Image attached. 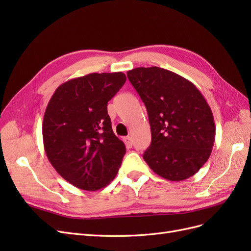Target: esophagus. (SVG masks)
<instances>
[{"label": "esophagus", "mask_w": 251, "mask_h": 251, "mask_svg": "<svg viewBox=\"0 0 251 251\" xmlns=\"http://www.w3.org/2000/svg\"><path fill=\"white\" fill-rule=\"evenodd\" d=\"M124 141H125L126 147H128V148H132L133 147V139H132L131 136H127V137H125Z\"/></svg>", "instance_id": "esophagus-1"}]
</instances>
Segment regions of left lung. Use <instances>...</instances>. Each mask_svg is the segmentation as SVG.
I'll return each instance as SVG.
<instances>
[{
	"mask_svg": "<svg viewBox=\"0 0 251 251\" xmlns=\"http://www.w3.org/2000/svg\"><path fill=\"white\" fill-rule=\"evenodd\" d=\"M126 75L149 115L151 142L144 161L171 181L194 176L215 142L216 126L207 101L192 81L162 68H135Z\"/></svg>",
	"mask_w": 251,
	"mask_h": 251,
	"instance_id": "8db88e82",
	"label": "left lung"
}]
</instances>
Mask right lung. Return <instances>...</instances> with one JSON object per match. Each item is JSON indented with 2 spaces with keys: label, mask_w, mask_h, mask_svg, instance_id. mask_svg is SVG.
I'll return each instance as SVG.
<instances>
[{
  "label": "right lung",
  "mask_w": 251,
  "mask_h": 251,
  "mask_svg": "<svg viewBox=\"0 0 251 251\" xmlns=\"http://www.w3.org/2000/svg\"><path fill=\"white\" fill-rule=\"evenodd\" d=\"M126 77L123 72L91 73L62 83L43 120L48 160L69 183L97 191L115 178L126 154L113 133L108 102Z\"/></svg>",
  "instance_id": "1"
}]
</instances>
